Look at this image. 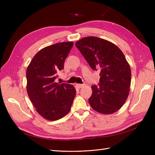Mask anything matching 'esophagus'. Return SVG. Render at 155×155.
Wrapping results in <instances>:
<instances>
[{
  "mask_svg": "<svg viewBox=\"0 0 155 155\" xmlns=\"http://www.w3.org/2000/svg\"><path fill=\"white\" fill-rule=\"evenodd\" d=\"M76 86H77V88H83L84 86V84H76Z\"/></svg>",
  "mask_w": 155,
  "mask_h": 155,
  "instance_id": "obj_1",
  "label": "esophagus"
}]
</instances>
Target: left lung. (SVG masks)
Here are the masks:
<instances>
[{
  "label": "left lung",
  "instance_id": "8db88e82",
  "mask_svg": "<svg viewBox=\"0 0 155 155\" xmlns=\"http://www.w3.org/2000/svg\"><path fill=\"white\" fill-rule=\"evenodd\" d=\"M75 46L92 69H101L99 84L91 87V107L106 114L119 110L127 99L131 81L130 66L123 52L112 42L95 37L82 38Z\"/></svg>",
  "mask_w": 155,
  "mask_h": 155
}]
</instances>
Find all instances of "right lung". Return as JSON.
<instances>
[{
    "mask_svg": "<svg viewBox=\"0 0 155 155\" xmlns=\"http://www.w3.org/2000/svg\"><path fill=\"white\" fill-rule=\"evenodd\" d=\"M72 42H59L41 49L27 69V91L38 113L49 120H57L70 111L76 95L68 83H55L57 72L64 68Z\"/></svg>",
    "mask_w": 155,
    "mask_h": 155,
    "instance_id": "add662e5",
    "label": "right lung"
}]
</instances>
